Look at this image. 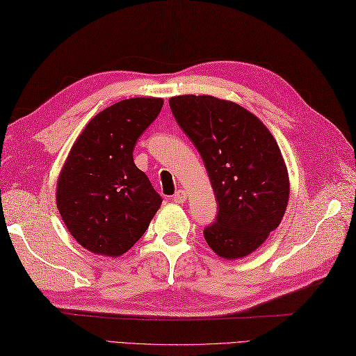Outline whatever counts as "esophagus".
Returning a JSON list of instances; mask_svg holds the SVG:
<instances>
[{
  "label": "esophagus",
  "mask_w": 356,
  "mask_h": 356,
  "mask_svg": "<svg viewBox=\"0 0 356 356\" xmlns=\"http://www.w3.org/2000/svg\"><path fill=\"white\" fill-rule=\"evenodd\" d=\"M186 200H187V193L184 190H178L174 195V202H177V204H184Z\"/></svg>",
  "instance_id": "esophagus-1"
}]
</instances>
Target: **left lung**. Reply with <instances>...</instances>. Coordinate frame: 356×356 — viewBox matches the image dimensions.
Here are the masks:
<instances>
[{
  "label": "left lung",
  "mask_w": 356,
  "mask_h": 356,
  "mask_svg": "<svg viewBox=\"0 0 356 356\" xmlns=\"http://www.w3.org/2000/svg\"><path fill=\"white\" fill-rule=\"evenodd\" d=\"M169 106L204 160L218 202L205 241L227 261L252 254L282 223L289 202V174L274 136L252 112L213 95H177Z\"/></svg>",
  "instance_id": "left-lung-1"
}]
</instances>
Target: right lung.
<instances>
[{"mask_svg": "<svg viewBox=\"0 0 356 356\" xmlns=\"http://www.w3.org/2000/svg\"><path fill=\"white\" fill-rule=\"evenodd\" d=\"M163 99L133 97L103 109L74 140L56 182V207L70 235L95 254L118 257L145 234L161 205L133 161Z\"/></svg>", "mask_w": 356, "mask_h": 356, "instance_id": "add662e5", "label": "right lung"}]
</instances>
